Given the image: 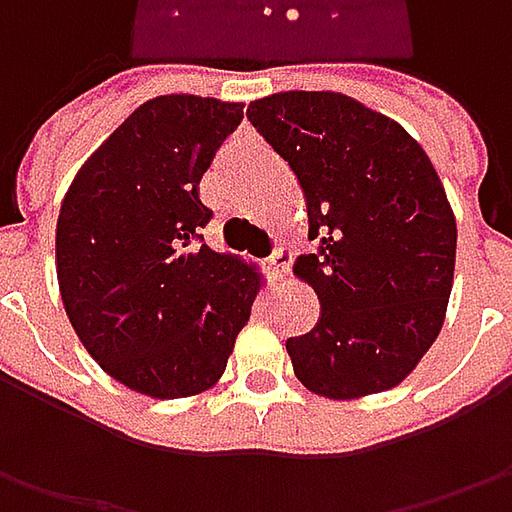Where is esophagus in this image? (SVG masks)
Segmentation results:
<instances>
[{"label":"esophagus","mask_w":512,"mask_h":512,"mask_svg":"<svg viewBox=\"0 0 512 512\" xmlns=\"http://www.w3.org/2000/svg\"><path fill=\"white\" fill-rule=\"evenodd\" d=\"M290 259H293V253H290L287 247H276V250L267 256V273H270L273 282L285 279L287 270H290Z\"/></svg>","instance_id":"esophagus-1"}]
</instances>
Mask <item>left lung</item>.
Masks as SVG:
<instances>
[{"mask_svg": "<svg viewBox=\"0 0 512 512\" xmlns=\"http://www.w3.org/2000/svg\"><path fill=\"white\" fill-rule=\"evenodd\" d=\"M247 119L296 173L319 239L296 262L322 305L310 333L287 339L299 382L327 399L396 387L436 342L453 287L456 219L433 162L344 93H273Z\"/></svg>", "mask_w": 512, "mask_h": 512, "instance_id": "obj_1", "label": "left lung"}]
</instances>
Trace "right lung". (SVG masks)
Returning <instances> with one entry per match:
<instances>
[{"instance_id": "1", "label": "right lung", "mask_w": 512, "mask_h": 512, "mask_svg": "<svg viewBox=\"0 0 512 512\" xmlns=\"http://www.w3.org/2000/svg\"><path fill=\"white\" fill-rule=\"evenodd\" d=\"M239 102L156 96L76 173L56 222V276L99 367L153 399L222 379L259 273L202 245L199 182L242 122Z\"/></svg>"}]
</instances>
